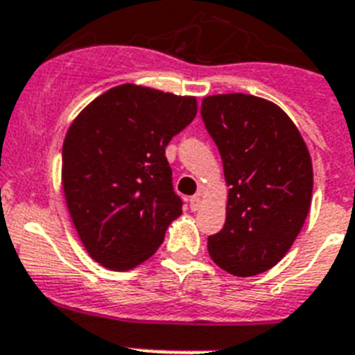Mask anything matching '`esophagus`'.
Here are the masks:
<instances>
[{"label":"esophagus","instance_id":"34e87169","mask_svg":"<svg viewBox=\"0 0 355 355\" xmlns=\"http://www.w3.org/2000/svg\"><path fill=\"white\" fill-rule=\"evenodd\" d=\"M199 208H201V198H199V196H192V198H190V210L198 211Z\"/></svg>","mask_w":355,"mask_h":355}]
</instances>
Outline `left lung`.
Here are the masks:
<instances>
[{"mask_svg": "<svg viewBox=\"0 0 355 355\" xmlns=\"http://www.w3.org/2000/svg\"><path fill=\"white\" fill-rule=\"evenodd\" d=\"M201 118L230 187L226 223L208 237V251L224 271L253 277L278 264L304 226L313 196L311 156L291 118L259 96H207Z\"/></svg>", "mask_w": 355, "mask_h": 355, "instance_id": "left-lung-1", "label": "left lung"}]
</instances>
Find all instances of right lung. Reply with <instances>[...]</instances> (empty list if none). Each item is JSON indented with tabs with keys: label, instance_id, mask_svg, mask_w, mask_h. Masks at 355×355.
<instances>
[{
	"label": "right lung",
	"instance_id": "add662e5",
	"mask_svg": "<svg viewBox=\"0 0 355 355\" xmlns=\"http://www.w3.org/2000/svg\"><path fill=\"white\" fill-rule=\"evenodd\" d=\"M198 113L193 96L123 84L78 114L62 145V187L78 237L114 271L162 246L183 201L165 148Z\"/></svg>",
	"mask_w": 355,
	"mask_h": 355
}]
</instances>
